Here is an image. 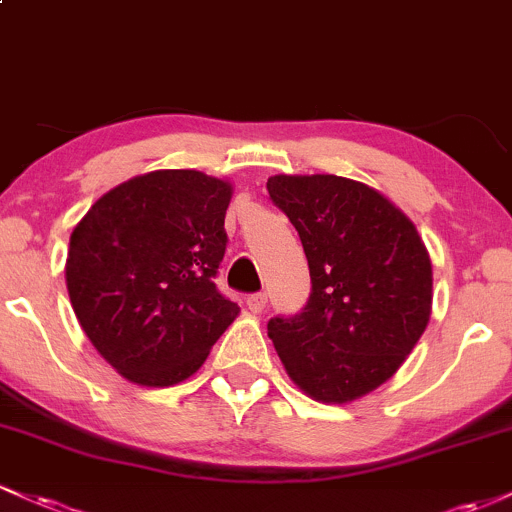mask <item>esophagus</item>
<instances>
[{"instance_id":"1","label":"esophagus","mask_w":512,"mask_h":512,"mask_svg":"<svg viewBox=\"0 0 512 512\" xmlns=\"http://www.w3.org/2000/svg\"><path fill=\"white\" fill-rule=\"evenodd\" d=\"M248 308L252 310V313H262L264 310V305H267V296H264V293H252V296H248Z\"/></svg>"}]
</instances>
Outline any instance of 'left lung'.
<instances>
[{
    "label": "left lung",
    "mask_w": 512,
    "mask_h": 512,
    "mask_svg": "<svg viewBox=\"0 0 512 512\" xmlns=\"http://www.w3.org/2000/svg\"><path fill=\"white\" fill-rule=\"evenodd\" d=\"M272 202L301 236L308 303L267 325L308 397L346 404L390 380L424 334L433 272L414 223L390 199L339 175H274Z\"/></svg>",
    "instance_id": "obj_1"
}]
</instances>
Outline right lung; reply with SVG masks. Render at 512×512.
I'll return each instance as SVG.
<instances>
[{
    "label": "right lung",
    "instance_id": "add662e5",
    "mask_svg": "<svg viewBox=\"0 0 512 512\" xmlns=\"http://www.w3.org/2000/svg\"><path fill=\"white\" fill-rule=\"evenodd\" d=\"M231 182L154 170L98 199L69 238V301L98 354L129 383L197 373L240 308L216 289Z\"/></svg>",
    "mask_w": 512,
    "mask_h": 512
}]
</instances>
